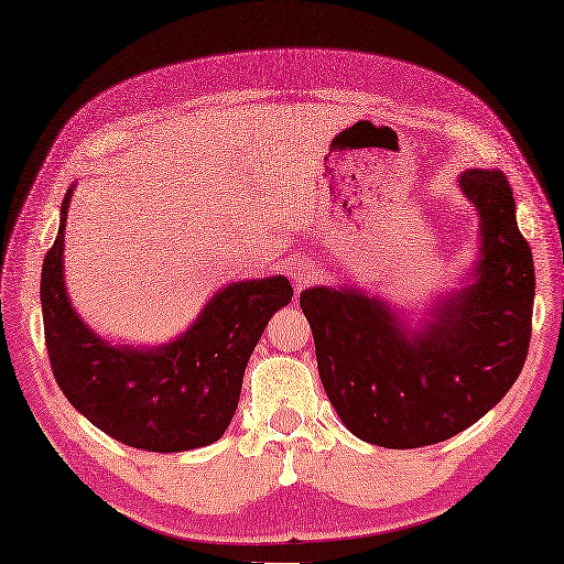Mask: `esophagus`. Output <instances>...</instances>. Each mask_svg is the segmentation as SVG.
Masks as SVG:
<instances>
[{"label": "esophagus", "mask_w": 564, "mask_h": 564, "mask_svg": "<svg viewBox=\"0 0 564 564\" xmlns=\"http://www.w3.org/2000/svg\"><path fill=\"white\" fill-rule=\"evenodd\" d=\"M291 279L295 285H307L316 279V269L312 264H295L291 267Z\"/></svg>", "instance_id": "34e87169"}]
</instances>
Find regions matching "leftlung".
<instances>
[{"label":"left lung","instance_id":"left-lung-1","mask_svg":"<svg viewBox=\"0 0 564 564\" xmlns=\"http://www.w3.org/2000/svg\"><path fill=\"white\" fill-rule=\"evenodd\" d=\"M457 183L479 212V259L469 283L441 297L420 328L357 288L300 293L330 405L371 445L405 451L457 436L524 367L536 276L512 187L498 169H467Z\"/></svg>","mask_w":564,"mask_h":564}]
</instances>
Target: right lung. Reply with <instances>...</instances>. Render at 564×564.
Segmentation results:
<instances>
[{
	"mask_svg": "<svg viewBox=\"0 0 564 564\" xmlns=\"http://www.w3.org/2000/svg\"><path fill=\"white\" fill-rule=\"evenodd\" d=\"M74 187L62 202L59 234L40 279L42 322L54 379L85 420L150 453H183L224 436L242 373L269 319L293 297L291 281L228 283L195 324L159 348L111 345L83 324L64 283V230Z\"/></svg>",
	"mask_w": 564,
	"mask_h": 564,
	"instance_id": "obj_1",
	"label": "right lung"
}]
</instances>
